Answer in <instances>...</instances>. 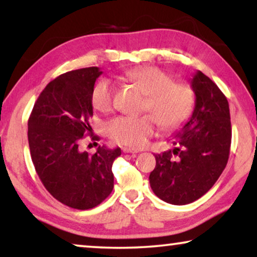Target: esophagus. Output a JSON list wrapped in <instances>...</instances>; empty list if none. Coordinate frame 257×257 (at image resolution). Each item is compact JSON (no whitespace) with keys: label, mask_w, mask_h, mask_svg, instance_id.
Here are the masks:
<instances>
[{"label":"esophagus","mask_w":257,"mask_h":257,"mask_svg":"<svg viewBox=\"0 0 257 257\" xmlns=\"http://www.w3.org/2000/svg\"><path fill=\"white\" fill-rule=\"evenodd\" d=\"M122 152L124 153H131V154H137L139 151H137L135 149H131V147H122Z\"/></svg>","instance_id":"1"}]
</instances>
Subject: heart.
I'll return each mask as SVG.
<instances>
[{"mask_svg": "<svg viewBox=\"0 0 257 257\" xmlns=\"http://www.w3.org/2000/svg\"><path fill=\"white\" fill-rule=\"evenodd\" d=\"M124 78L138 85L146 93L142 117L120 115L106 125V133L119 145L142 149L157 135L159 124L175 128L189 117L194 106V91L188 83L175 82L173 76L156 66H138L124 72ZM115 87L108 79L94 84L91 101L100 112L113 108Z\"/></svg>", "mask_w": 257, "mask_h": 257, "instance_id": "1", "label": "heart"}]
</instances>
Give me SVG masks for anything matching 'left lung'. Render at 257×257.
Here are the masks:
<instances>
[{
  "instance_id": "1",
  "label": "left lung",
  "mask_w": 257,
  "mask_h": 257,
  "mask_svg": "<svg viewBox=\"0 0 257 257\" xmlns=\"http://www.w3.org/2000/svg\"><path fill=\"white\" fill-rule=\"evenodd\" d=\"M192 89V117L171 138L174 149L157 154L156 168L150 174L154 194L172 205H187L206 194L229 158L231 124L226 96L201 71L193 77Z\"/></svg>"
}]
</instances>
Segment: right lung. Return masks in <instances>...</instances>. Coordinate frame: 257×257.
I'll return each mask as SVG.
<instances>
[{"instance_id":"1","label":"right lung","mask_w":257,"mask_h":257,"mask_svg":"<svg viewBox=\"0 0 257 257\" xmlns=\"http://www.w3.org/2000/svg\"><path fill=\"white\" fill-rule=\"evenodd\" d=\"M101 75L97 66L58 76L38 96L28 120L31 160L42 184L59 202L75 209L93 208L113 189L112 164L120 149L98 147L90 156L79 142L91 135V93Z\"/></svg>"}]
</instances>
